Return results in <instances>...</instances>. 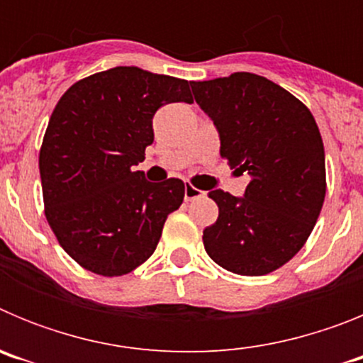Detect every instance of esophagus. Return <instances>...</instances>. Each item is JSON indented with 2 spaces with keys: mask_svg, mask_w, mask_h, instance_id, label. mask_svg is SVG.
<instances>
[{
  "mask_svg": "<svg viewBox=\"0 0 363 363\" xmlns=\"http://www.w3.org/2000/svg\"><path fill=\"white\" fill-rule=\"evenodd\" d=\"M203 194H205V192L200 191V189L192 187V185H185V201L196 200V198H201Z\"/></svg>",
  "mask_w": 363,
  "mask_h": 363,
  "instance_id": "obj_1",
  "label": "esophagus"
}]
</instances>
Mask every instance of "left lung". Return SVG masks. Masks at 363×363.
Masks as SVG:
<instances>
[{
  "label": "left lung",
  "instance_id": "8db88e82",
  "mask_svg": "<svg viewBox=\"0 0 363 363\" xmlns=\"http://www.w3.org/2000/svg\"><path fill=\"white\" fill-rule=\"evenodd\" d=\"M220 136L230 169L251 174L243 196L209 192L218 220L203 230L220 267L264 277L287 264L309 238L325 198V152L309 108L271 79L251 72L191 82Z\"/></svg>",
  "mask_w": 363,
  "mask_h": 363
}]
</instances>
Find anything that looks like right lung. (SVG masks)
Wrapping results in <instances>:
<instances>
[{
	"label": "right lung",
	"mask_w": 363,
	"mask_h": 363,
	"mask_svg": "<svg viewBox=\"0 0 363 363\" xmlns=\"http://www.w3.org/2000/svg\"><path fill=\"white\" fill-rule=\"evenodd\" d=\"M174 101L192 104L189 82L140 67L92 74L57 101L40 150L45 216L86 271L121 277L142 265L184 201L182 179L152 184L134 171L154 142V114Z\"/></svg>",
	"instance_id": "add662e5"
}]
</instances>
